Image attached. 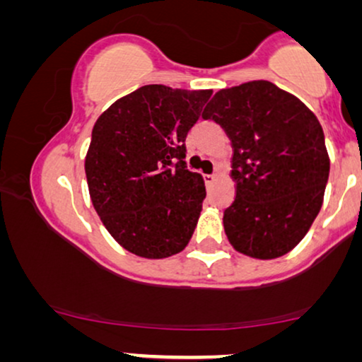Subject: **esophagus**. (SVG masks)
I'll return each instance as SVG.
<instances>
[{"instance_id":"1","label":"esophagus","mask_w":362,"mask_h":362,"mask_svg":"<svg viewBox=\"0 0 362 362\" xmlns=\"http://www.w3.org/2000/svg\"><path fill=\"white\" fill-rule=\"evenodd\" d=\"M203 179H205V183H206V185H210V183L215 182L216 175H215V174H205V175H203Z\"/></svg>"}]
</instances>
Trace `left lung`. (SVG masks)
<instances>
[{
	"mask_svg": "<svg viewBox=\"0 0 362 362\" xmlns=\"http://www.w3.org/2000/svg\"><path fill=\"white\" fill-rule=\"evenodd\" d=\"M202 116L231 141L236 197L223 215L231 246L256 259L292 251L322 208L329 175L317 116L267 80L220 90Z\"/></svg>",
	"mask_w": 362,
	"mask_h": 362,
	"instance_id": "8db88e82",
	"label": "left lung"
}]
</instances>
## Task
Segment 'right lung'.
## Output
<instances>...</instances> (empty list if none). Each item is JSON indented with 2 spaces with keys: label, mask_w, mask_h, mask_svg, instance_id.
I'll return each instance as SVG.
<instances>
[{
  "label": "right lung",
  "mask_w": 362,
  "mask_h": 362,
  "mask_svg": "<svg viewBox=\"0 0 362 362\" xmlns=\"http://www.w3.org/2000/svg\"><path fill=\"white\" fill-rule=\"evenodd\" d=\"M211 93L144 85L96 119L85 157L91 203L136 256H174L195 231L206 190L187 169L185 137Z\"/></svg>",
  "instance_id": "obj_1"
}]
</instances>
